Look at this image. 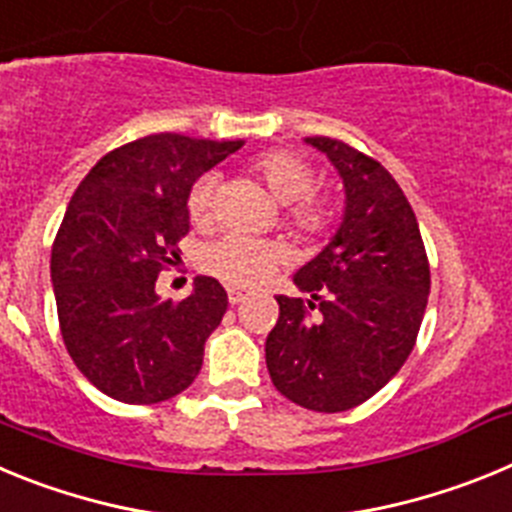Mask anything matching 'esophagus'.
I'll return each instance as SVG.
<instances>
[{
    "label": "esophagus",
    "instance_id": "34e87169",
    "mask_svg": "<svg viewBox=\"0 0 512 512\" xmlns=\"http://www.w3.org/2000/svg\"><path fill=\"white\" fill-rule=\"evenodd\" d=\"M248 297V292L246 289H241V287H228V300H230V305H238V302H243Z\"/></svg>",
    "mask_w": 512,
    "mask_h": 512
}]
</instances>
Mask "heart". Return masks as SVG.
Masks as SVG:
<instances>
[{
    "label": "heart",
    "mask_w": 512,
    "mask_h": 512,
    "mask_svg": "<svg viewBox=\"0 0 512 512\" xmlns=\"http://www.w3.org/2000/svg\"><path fill=\"white\" fill-rule=\"evenodd\" d=\"M253 176L284 205V223L302 238H323L336 228L338 210L328 194L312 192L315 169L292 151H264L251 161ZM217 176L202 174L187 192V215L194 228L215 223ZM289 261V248L277 241L225 235L202 248L200 266L205 274L230 287H259L282 264Z\"/></svg>",
    "instance_id": "b5f03b06"
}]
</instances>
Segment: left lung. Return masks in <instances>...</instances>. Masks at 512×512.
Instances as JSON below:
<instances>
[{"instance_id": "8db88e82", "label": "left lung", "mask_w": 512, "mask_h": 512, "mask_svg": "<svg viewBox=\"0 0 512 512\" xmlns=\"http://www.w3.org/2000/svg\"><path fill=\"white\" fill-rule=\"evenodd\" d=\"M307 143L341 174L346 212L333 241L295 274L310 300L277 295L266 366L287 400L343 413L377 395L413 351L431 266L413 207L377 158L325 135Z\"/></svg>"}]
</instances>
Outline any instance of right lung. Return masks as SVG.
I'll return each mask as SVG.
<instances>
[{
  "label": "right lung",
  "instance_id": "add662e5",
  "mask_svg": "<svg viewBox=\"0 0 512 512\" xmlns=\"http://www.w3.org/2000/svg\"><path fill=\"white\" fill-rule=\"evenodd\" d=\"M241 146L146 135L99 158L71 197L51 251L58 325L76 369L112 400L164 402L200 374L228 295L197 277L189 297L161 300L156 279L179 261L192 182Z\"/></svg>",
  "mask_w": 512,
  "mask_h": 512
}]
</instances>
